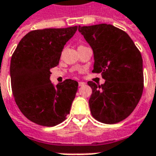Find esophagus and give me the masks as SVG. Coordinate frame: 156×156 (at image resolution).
I'll return each instance as SVG.
<instances>
[{
    "label": "esophagus",
    "instance_id": "34e87169",
    "mask_svg": "<svg viewBox=\"0 0 156 156\" xmlns=\"http://www.w3.org/2000/svg\"><path fill=\"white\" fill-rule=\"evenodd\" d=\"M78 84H79V86H80V87H82V86H84V85H85V82L79 81V83H78Z\"/></svg>",
    "mask_w": 156,
    "mask_h": 156
}]
</instances>
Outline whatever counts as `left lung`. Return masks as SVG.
<instances>
[{"label":"left lung","instance_id":"obj_1","mask_svg":"<svg viewBox=\"0 0 156 156\" xmlns=\"http://www.w3.org/2000/svg\"><path fill=\"white\" fill-rule=\"evenodd\" d=\"M94 52L93 73H101L104 84L93 81L88 101L93 117L106 124L126 119L134 111L143 91L141 52L129 35L110 24L79 26Z\"/></svg>","mask_w":156,"mask_h":156}]
</instances>
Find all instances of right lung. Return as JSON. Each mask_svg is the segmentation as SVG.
Wrapping results in <instances>:
<instances>
[{
  "label": "right lung",
  "instance_id": "right-lung-1",
  "mask_svg": "<svg viewBox=\"0 0 156 156\" xmlns=\"http://www.w3.org/2000/svg\"><path fill=\"white\" fill-rule=\"evenodd\" d=\"M78 26L37 29L27 33L11 58V87L21 112L33 122L53 127L69 114L78 82L67 79L55 87L50 69L59 64L64 45Z\"/></svg>",
  "mask_w": 156,
  "mask_h": 156
}]
</instances>
